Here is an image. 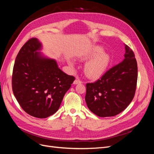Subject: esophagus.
Returning a JSON list of instances; mask_svg holds the SVG:
<instances>
[{
    "instance_id": "obj_1",
    "label": "esophagus",
    "mask_w": 154,
    "mask_h": 154,
    "mask_svg": "<svg viewBox=\"0 0 154 154\" xmlns=\"http://www.w3.org/2000/svg\"><path fill=\"white\" fill-rule=\"evenodd\" d=\"M82 83V82L80 80V79H76L74 81V84H78V83Z\"/></svg>"
}]
</instances>
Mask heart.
I'll return each instance as SVG.
<instances>
[{
	"label": "heart",
	"instance_id": "1",
	"mask_svg": "<svg viewBox=\"0 0 154 154\" xmlns=\"http://www.w3.org/2000/svg\"><path fill=\"white\" fill-rule=\"evenodd\" d=\"M103 48L100 46H95L89 51H88L84 56L85 60L94 57L88 61L85 66V72L86 75L90 78H99L103 74L108 67L110 58L109 54L103 52ZM71 66H74L72 62H69Z\"/></svg>",
	"mask_w": 154,
	"mask_h": 154
}]
</instances>
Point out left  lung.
Returning <instances> with one entry per match:
<instances>
[{"instance_id":"8db88e82","label":"left lung","mask_w":154,"mask_h":154,"mask_svg":"<svg viewBox=\"0 0 154 154\" xmlns=\"http://www.w3.org/2000/svg\"><path fill=\"white\" fill-rule=\"evenodd\" d=\"M125 59L94 83L86 84L88 108L99 117H110L129 105L136 92L137 65L133 51L125 45Z\"/></svg>"}]
</instances>
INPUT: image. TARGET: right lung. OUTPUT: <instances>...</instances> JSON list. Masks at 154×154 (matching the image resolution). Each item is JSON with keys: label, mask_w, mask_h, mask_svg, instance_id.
Masks as SVG:
<instances>
[{"label": "right lung", "mask_w": 154, "mask_h": 154, "mask_svg": "<svg viewBox=\"0 0 154 154\" xmlns=\"http://www.w3.org/2000/svg\"><path fill=\"white\" fill-rule=\"evenodd\" d=\"M42 44L29 39L18 52L13 66L12 89L26 113L38 118L52 116L75 78L58 68L55 60L44 57Z\"/></svg>", "instance_id": "obj_1"}]
</instances>
